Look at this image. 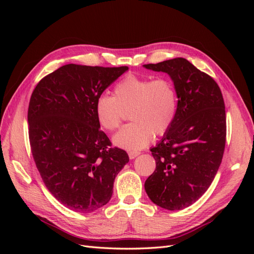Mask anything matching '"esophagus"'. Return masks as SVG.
I'll use <instances>...</instances> for the list:
<instances>
[{
  "label": "esophagus",
  "instance_id": "34e87169",
  "mask_svg": "<svg viewBox=\"0 0 254 254\" xmlns=\"http://www.w3.org/2000/svg\"><path fill=\"white\" fill-rule=\"evenodd\" d=\"M140 153H141L140 151H129V152H128V156H129L130 159L132 160V159H134V158H136L137 156H139Z\"/></svg>",
  "mask_w": 254,
  "mask_h": 254
}]
</instances>
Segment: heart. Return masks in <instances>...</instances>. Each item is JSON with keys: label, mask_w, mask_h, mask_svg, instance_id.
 <instances>
[{"label": "heart", "mask_w": 254, "mask_h": 254, "mask_svg": "<svg viewBox=\"0 0 254 254\" xmlns=\"http://www.w3.org/2000/svg\"><path fill=\"white\" fill-rule=\"evenodd\" d=\"M130 110V124L113 136L118 147L139 150L147 146L153 132L164 134L177 113L174 84L165 78L152 80L133 74L127 75L114 87V96L101 94L95 102L97 120L105 129H117L124 110Z\"/></svg>", "instance_id": "b5f03b06"}]
</instances>
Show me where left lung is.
Listing matches in <instances>:
<instances>
[{
	"instance_id": "1",
	"label": "left lung",
	"mask_w": 254,
	"mask_h": 254,
	"mask_svg": "<svg viewBox=\"0 0 254 254\" xmlns=\"http://www.w3.org/2000/svg\"><path fill=\"white\" fill-rule=\"evenodd\" d=\"M143 66L170 76L178 98L172 126L150 148L156 170L145 181V190L163 209H186L205 193L221 163L226 145L224 98L211 76L186 58Z\"/></svg>"
}]
</instances>
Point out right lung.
Returning <instances> with one entry per match:
<instances>
[{
	"mask_svg": "<svg viewBox=\"0 0 254 254\" xmlns=\"http://www.w3.org/2000/svg\"><path fill=\"white\" fill-rule=\"evenodd\" d=\"M128 66L65 64L45 76L30 97V147L45 187L59 202L91 213L109 202L115 177L129 162L111 148L95 113L96 98Z\"/></svg>",
	"mask_w": 254,
	"mask_h": 254,
	"instance_id": "obj_1",
	"label": "right lung"
}]
</instances>
